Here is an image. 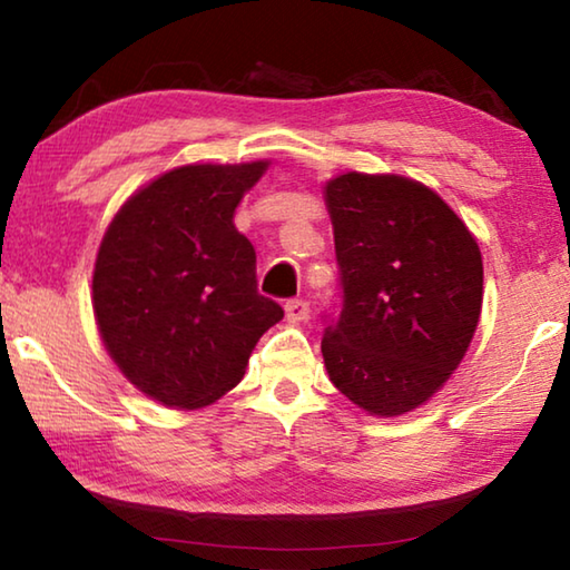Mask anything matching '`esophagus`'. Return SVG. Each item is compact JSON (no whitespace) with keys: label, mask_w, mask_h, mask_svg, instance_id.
Masks as SVG:
<instances>
[{"label":"esophagus","mask_w":570,"mask_h":570,"mask_svg":"<svg viewBox=\"0 0 570 570\" xmlns=\"http://www.w3.org/2000/svg\"><path fill=\"white\" fill-rule=\"evenodd\" d=\"M286 308V320L288 322H304L308 316V302L306 298H288L284 304Z\"/></svg>","instance_id":"34e87169"}]
</instances>
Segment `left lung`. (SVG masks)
Returning <instances> with one entry per match:
<instances>
[{
  "label": "left lung",
  "instance_id": "1",
  "mask_svg": "<svg viewBox=\"0 0 570 570\" xmlns=\"http://www.w3.org/2000/svg\"><path fill=\"white\" fill-rule=\"evenodd\" d=\"M342 308L322 354L334 387L380 417L428 402L465 356L482 306L478 240L435 190L344 173L324 188Z\"/></svg>",
  "mask_w": 570,
  "mask_h": 570
}]
</instances>
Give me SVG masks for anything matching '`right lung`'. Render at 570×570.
<instances>
[{"instance_id": "add662e5", "label": "right lung", "mask_w": 570, "mask_h": 570, "mask_svg": "<svg viewBox=\"0 0 570 570\" xmlns=\"http://www.w3.org/2000/svg\"><path fill=\"white\" fill-rule=\"evenodd\" d=\"M268 160L183 166L115 214L92 274V308L112 362L168 407L216 402L284 308L256 288V250L234 210Z\"/></svg>"}]
</instances>
